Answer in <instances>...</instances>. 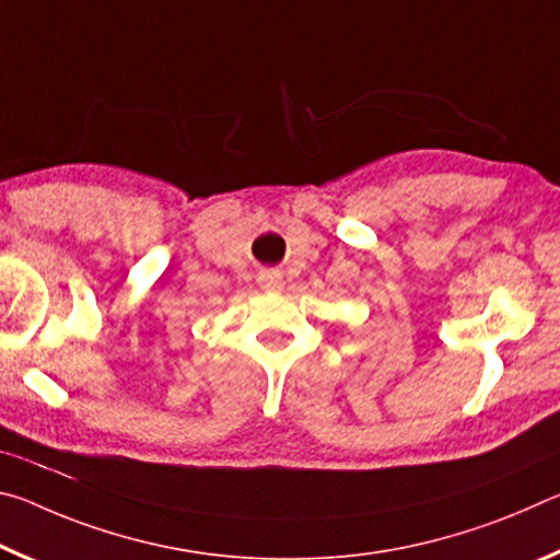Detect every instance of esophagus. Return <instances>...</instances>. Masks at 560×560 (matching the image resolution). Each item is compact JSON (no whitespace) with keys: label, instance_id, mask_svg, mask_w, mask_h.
Listing matches in <instances>:
<instances>
[{"label":"esophagus","instance_id":"esophagus-1","mask_svg":"<svg viewBox=\"0 0 560 560\" xmlns=\"http://www.w3.org/2000/svg\"><path fill=\"white\" fill-rule=\"evenodd\" d=\"M259 283H261V289H267V291H279L283 287V279H281L279 271L269 269V271H261Z\"/></svg>","mask_w":560,"mask_h":560}]
</instances>
